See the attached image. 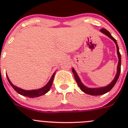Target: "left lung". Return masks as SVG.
I'll return each mask as SVG.
<instances>
[{"label":"left lung","instance_id":"1","mask_svg":"<svg viewBox=\"0 0 128 128\" xmlns=\"http://www.w3.org/2000/svg\"><path fill=\"white\" fill-rule=\"evenodd\" d=\"M100 31L102 33L104 34L105 35H106L107 36L109 37L110 39H112L113 41L115 42V45H116V47H117V56H118V65H117V74L115 75V78L114 80H113L111 83H110L109 84H108L106 86L103 87H99V88H88V87L86 86L85 85L82 84V82H81L80 78L78 76V74L76 73V70H74V68H72V72L74 75V78H75V80L76 81L77 83H78V86L80 88L81 90H82L83 92L87 94L91 95V96H100V95L104 94L107 93L109 91H110L112 89L113 87L114 86V85L115 84V83L117 82V80L118 79V77L120 75V66H121V56H120V54L119 52V49H118V45H117V42L116 41V40L114 38V37L111 35V34L110 33L109 31L106 30L105 29H101L100 30Z\"/></svg>","mask_w":128,"mask_h":128}]
</instances>
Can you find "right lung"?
<instances>
[{"label": "right lung", "instance_id": "right-lung-1", "mask_svg": "<svg viewBox=\"0 0 128 128\" xmlns=\"http://www.w3.org/2000/svg\"><path fill=\"white\" fill-rule=\"evenodd\" d=\"M56 74V72H54V74H52V77L50 78V80L48 81V82H47L46 85L44 86V87L41 88L37 89V90H24V89L20 88H18L16 86L14 85V84L11 82V81L9 79L8 75H6L7 79L8 80L10 84H11V86L13 87L14 90H15L17 93H18L19 94L22 95V96H26V97H28V98H38V97H40V96H43V95L46 94V93H47L49 90H50V87L52 86V84L53 80H54V76Z\"/></svg>", "mask_w": 128, "mask_h": 128}]
</instances>
